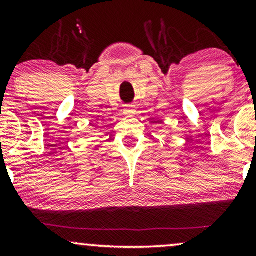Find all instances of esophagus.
<instances>
[{"label": "esophagus", "instance_id": "1", "mask_svg": "<svg viewBox=\"0 0 256 256\" xmlns=\"http://www.w3.org/2000/svg\"><path fill=\"white\" fill-rule=\"evenodd\" d=\"M136 114V110L132 106H128L124 110V116H134Z\"/></svg>", "mask_w": 256, "mask_h": 256}]
</instances>
